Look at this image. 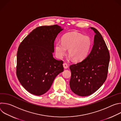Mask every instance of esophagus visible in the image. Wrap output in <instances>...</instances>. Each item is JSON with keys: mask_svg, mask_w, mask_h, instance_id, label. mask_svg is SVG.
<instances>
[{"mask_svg": "<svg viewBox=\"0 0 121 121\" xmlns=\"http://www.w3.org/2000/svg\"><path fill=\"white\" fill-rule=\"evenodd\" d=\"M63 66H64V68H65V69H66V68H67L68 67V65L66 63H64L63 64Z\"/></svg>", "mask_w": 121, "mask_h": 121, "instance_id": "esophagus-1", "label": "esophagus"}]
</instances>
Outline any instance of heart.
<instances>
[{
	"mask_svg": "<svg viewBox=\"0 0 121 121\" xmlns=\"http://www.w3.org/2000/svg\"><path fill=\"white\" fill-rule=\"evenodd\" d=\"M92 45L90 37L71 32L66 33L62 37L61 43L56 42L55 45L56 54L57 57L62 58L68 49L69 58L76 62L84 60L88 56Z\"/></svg>",
	"mask_w": 121,
	"mask_h": 121,
	"instance_id": "b5f03b06",
	"label": "heart"
}]
</instances>
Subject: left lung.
Instances as JSON below:
<instances>
[{
	"instance_id": "8db88e82",
	"label": "left lung",
	"mask_w": 121,
	"mask_h": 121,
	"mask_svg": "<svg viewBox=\"0 0 121 121\" xmlns=\"http://www.w3.org/2000/svg\"><path fill=\"white\" fill-rule=\"evenodd\" d=\"M95 33L91 53L84 60L69 66L71 91L80 96H87L96 91L105 81L110 62L109 52L99 31Z\"/></svg>"
}]
</instances>
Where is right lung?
Listing matches in <instances>:
<instances>
[{
	"instance_id": "obj_1",
	"label": "right lung",
	"mask_w": 121,
	"mask_h": 121,
	"mask_svg": "<svg viewBox=\"0 0 121 121\" xmlns=\"http://www.w3.org/2000/svg\"><path fill=\"white\" fill-rule=\"evenodd\" d=\"M62 30L57 25L37 27L19 46L17 76L31 94L40 96L46 93L56 77L64 71L63 61L53 56L55 40Z\"/></svg>"
}]
</instances>
